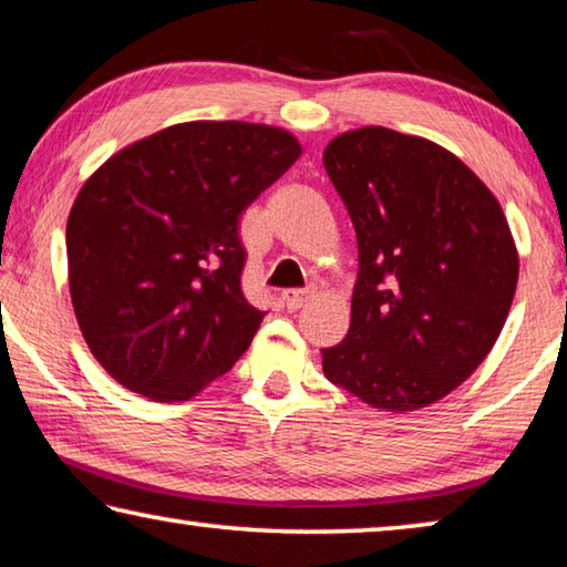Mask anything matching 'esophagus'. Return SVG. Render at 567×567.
<instances>
[{"label": "esophagus", "mask_w": 567, "mask_h": 567, "mask_svg": "<svg viewBox=\"0 0 567 567\" xmlns=\"http://www.w3.org/2000/svg\"><path fill=\"white\" fill-rule=\"evenodd\" d=\"M312 290H285L282 302L287 305V310H300L307 300H312Z\"/></svg>", "instance_id": "1"}]
</instances>
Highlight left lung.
<instances>
[{"label": "left lung", "mask_w": 567, "mask_h": 567, "mask_svg": "<svg viewBox=\"0 0 567 567\" xmlns=\"http://www.w3.org/2000/svg\"><path fill=\"white\" fill-rule=\"evenodd\" d=\"M322 162L360 262L324 378L378 410L433 405L473 375L511 312L517 249L503 207L453 152L388 127L340 134Z\"/></svg>", "instance_id": "8db88e82"}]
</instances>
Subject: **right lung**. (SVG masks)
<instances>
[{"instance_id": "right-lung-1", "label": "right lung", "mask_w": 567, "mask_h": 567, "mask_svg": "<svg viewBox=\"0 0 567 567\" xmlns=\"http://www.w3.org/2000/svg\"><path fill=\"white\" fill-rule=\"evenodd\" d=\"M300 152L280 127L185 122L84 182L66 219L70 295L120 385L189 400L243 358L265 312L243 292L239 217Z\"/></svg>"}]
</instances>
